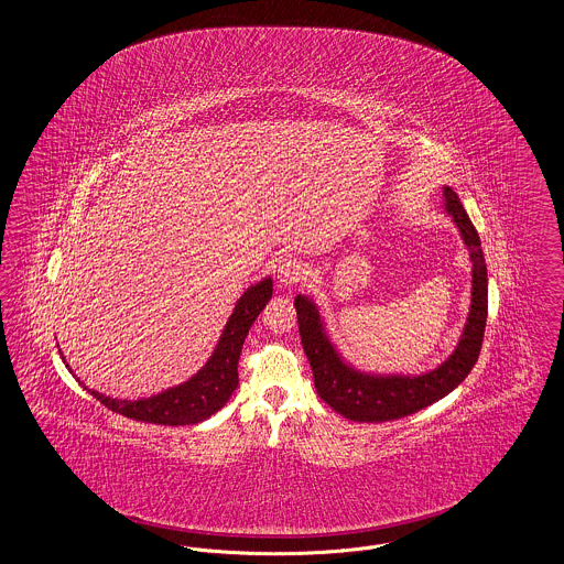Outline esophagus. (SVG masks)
<instances>
[{
	"mask_svg": "<svg viewBox=\"0 0 564 564\" xmlns=\"http://www.w3.org/2000/svg\"><path fill=\"white\" fill-rule=\"evenodd\" d=\"M304 274H306L304 264H302V262H297V260H292V258L283 260V262H281V267L276 270L279 285H283V288H292V285H295L297 281H302V279H304Z\"/></svg>",
	"mask_w": 564,
	"mask_h": 564,
	"instance_id": "1",
	"label": "esophagus"
}]
</instances>
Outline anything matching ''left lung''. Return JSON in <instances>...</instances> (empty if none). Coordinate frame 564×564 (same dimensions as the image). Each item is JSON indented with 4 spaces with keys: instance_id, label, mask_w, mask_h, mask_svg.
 <instances>
[{
    "instance_id": "1",
    "label": "left lung",
    "mask_w": 564,
    "mask_h": 564,
    "mask_svg": "<svg viewBox=\"0 0 564 564\" xmlns=\"http://www.w3.org/2000/svg\"><path fill=\"white\" fill-rule=\"evenodd\" d=\"M446 214L460 232L471 260V306L453 355L435 370L419 376L370 375L355 370L332 345L317 304L295 295L297 329L313 368L315 389L332 410L357 423H384L414 414L456 389L478 361L488 315V274L480 237L453 189L444 188Z\"/></svg>"
}]
</instances>
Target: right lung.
Segmentation results:
<instances>
[{"label":"right lung","mask_w":564,"mask_h":564,"mask_svg":"<svg viewBox=\"0 0 564 564\" xmlns=\"http://www.w3.org/2000/svg\"><path fill=\"white\" fill-rule=\"evenodd\" d=\"M272 297V279L267 276L260 283L251 285L241 300L237 302L230 319L219 336L209 361L192 376L186 382L171 387L159 395L143 400H116L99 391L86 389L93 398H97L109 410L154 425H196L209 419L219 408H224L239 384V357L242 343L247 338L249 327L258 319L262 308ZM65 361V357H63ZM69 368V366H67Z\"/></svg>","instance_id":"add662e5"}]
</instances>
